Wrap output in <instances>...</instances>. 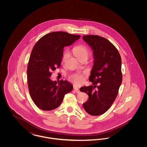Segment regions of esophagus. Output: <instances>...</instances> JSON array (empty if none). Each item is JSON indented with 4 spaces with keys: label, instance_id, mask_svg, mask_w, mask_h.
<instances>
[{
    "label": "esophagus",
    "instance_id": "esophagus-1",
    "mask_svg": "<svg viewBox=\"0 0 147 147\" xmlns=\"http://www.w3.org/2000/svg\"><path fill=\"white\" fill-rule=\"evenodd\" d=\"M74 90L75 91L77 92V94H79V93H80V90H79V89L78 88H76V87H74Z\"/></svg>",
    "mask_w": 147,
    "mask_h": 147
}]
</instances>
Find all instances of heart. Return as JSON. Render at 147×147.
Here are the masks:
<instances>
[{
	"label": "heart",
	"mask_w": 147,
	"mask_h": 147,
	"mask_svg": "<svg viewBox=\"0 0 147 147\" xmlns=\"http://www.w3.org/2000/svg\"><path fill=\"white\" fill-rule=\"evenodd\" d=\"M73 52L74 55L79 60H80L83 58L87 59L90 53L89 49L84 45H80L76 46L73 49ZM68 56V52H64L62 57V61H65ZM70 79L75 85H79L83 83L84 79V77L81 74H75L70 77Z\"/></svg>",
	"instance_id": "obj_1"
}]
</instances>
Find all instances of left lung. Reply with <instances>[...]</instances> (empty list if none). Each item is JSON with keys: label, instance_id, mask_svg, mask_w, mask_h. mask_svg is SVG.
I'll use <instances>...</instances> for the list:
<instances>
[{"label": "left lung", "instance_id": "obj_1", "mask_svg": "<svg viewBox=\"0 0 147 147\" xmlns=\"http://www.w3.org/2000/svg\"><path fill=\"white\" fill-rule=\"evenodd\" d=\"M83 39L94 51V65L89 78L92 85L80 88L89 95L83 105L88 114L99 116L110 109L118 95L122 81L121 58L115 46L104 37L86 35Z\"/></svg>", "mask_w": 147, "mask_h": 147}]
</instances>
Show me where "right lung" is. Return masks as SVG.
Returning <instances> with one entry per match:
<instances>
[{
	"label": "right lung",
	"mask_w": 147,
	"mask_h": 147,
	"mask_svg": "<svg viewBox=\"0 0 147 147\" xmlns=\"http://www.w3.org/2000/svg\"><path fill=\"white\" fill-rule=\"evenodd\" d=\"M80 35L66 32H52L43 36L35 44L29 58L27 76L30 96L39 109L50 111L61 104L65 94L73 86L61 80L52 81V71L61 66L64 47L79 40Z\"/></svg>",
	"instance_id": "1"
}]
</instances>
